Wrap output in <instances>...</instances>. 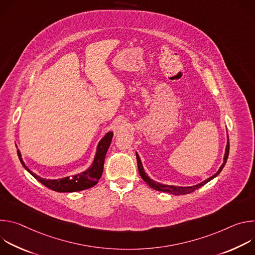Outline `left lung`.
Here are the masks:
<instances>
[{
	"mask_svg": "<svg viewBox=\"0 0 255 255\" xmlns=\"http://www.w3.org/2000/svg\"><path fill=\"white\" fill-rule=\"evenodd\" d=\"M228 155H229V140L227 142V146H226V151H225V156H224V162L223 164L221 165V167L219 168V170H218L214 175L210 176L208 179L202 181V183L196 185V186H192V187H175V186H167V185H162V184H159V183H156V181L152 180L146 173H145L144 169H143V166H142V163H141V160L138 156V154L136 153V157H137V165H138V171H139V174L141 175L142 179L146 183L150 188L156 190V191H159V192H164V193H169V194H172V195H187V194H190L196 190H198L199 188L203 187L204 185H206L208 181H210L211 179H213L214 177H216L218 174H219L221 172V170L223 169V167L225 166L226 164V161H227V158H228Z\"/></svg>",
	"mask_w": 255,
	"mask_h": 255,
	"instance_id": "obj_1",
	"label": "left lung"
}]
</instances>
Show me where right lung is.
<instances>
[{
  "mask_svg": "<svg viewBox=\"0 0 255 255\" xmlns=\"http://www.w3.org/2000/svg\"><path fill=\"white\" fill-rule=\"evenodd\" d=\"M113 138V132H108L104 138L100 141L98 148H97V153L95 156V160L92 164V166L87 169L86 171L76 174L74 176H67L64 178H59V179H45L42 178L38 175H36L33 173L24 163L21 153L19 150H17L19 159L22 163V165L25 167V169L31 173L36 179L45 187H47L50 190H53L55 192H60V193H71V192H79L83 190H87L89 188L94 187L102 176L103 169H104V161H105V156L108 151L109 146H110L111 141Z\"/></svg>",
  "mask_w": 255,
  "mask_h": 255,
  "instance_id": "1",
  "label": "right lung"
}]
</instances>
